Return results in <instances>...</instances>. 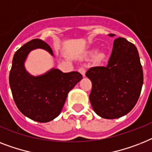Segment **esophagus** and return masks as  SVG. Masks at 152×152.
<instances>
[{
	"mask_svg": "<svg viewBox=\"0 0 152 152\" xmlns=\"http://www.w3.org/2000/svg\"><path fill=\"white\" fill-rule=\"evenodd\" d=\"M79 72H80V73L82 74L83 76H85V73H86V69H85L84 68H83V67H80V69H79Z\"/></svg>",
	"mask_w": 152,
	"mask_h": 152,
	"instance_id": "esophagus-1",
	"label": "esophagus"
}]
</instances>
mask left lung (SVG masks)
I'll return each mask as SVG.
<instances>
[{"mask_svg": "<svg viewBox=\"0 0 152 152\" xmlns=\"http://www.w3.org/2000/svg\"><path fill=\"white\" fill-rule=\"evenodd\" d=\"M86 76L92 83L89 97L96 114L108 119L125 115L135 106L142 88L144 76L137 49L125 38H117L108 65L91 68Z\"/></svg>", "mask_w": 152, "mask_h": 152, "instance_id": "obj_1", "label": "left lung"}]
</instances>
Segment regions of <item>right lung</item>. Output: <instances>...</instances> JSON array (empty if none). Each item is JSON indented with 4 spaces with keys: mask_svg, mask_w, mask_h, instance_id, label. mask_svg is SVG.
<instances>
[{
    "mask_svg": "<svg viewBox=\"0 0 152 152\" xmlns=\"http://www.w3.org/2000/svg\"><path fill=\"white\" fill-rule=\"evenodd\" d=\"M37 48L54 55L50 47L34 39L15 53L9 84L16 106L24 115L39 123H48L61 113L68 94L83 79L78 72H62L53 68L40 76H32L25 68L29 53Z\"/></svg>",
    "mask_w": 152,
    "mask_h": 152,
    "instance_id": "right-lung-1",
    "label": "right lung"
}]
</instances>
